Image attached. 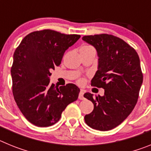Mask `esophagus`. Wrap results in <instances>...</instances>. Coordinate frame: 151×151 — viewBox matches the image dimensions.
Segmentation results:
<instances>
[{
	"label": "esophagus",
	"mask_w": 151,
	"mask_h": 151,
	"mask_svg": "<svg viewBox=\"0 0 151 151\" xmlns=\"http://www.w3.org/2000/svg\"><path fill=\"white\" fill-rule=\"evenodd\" d=\"M85 97H84V91L81 90L79 92V94H78V99L79 100H83Z\"/></svg>",
	"instance_id": "34e87169"
}]
</instances>
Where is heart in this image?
Here are the masks:
<instances>
[{
	"mask_svg": "<svg viewBox=\"0 0 151 151\" xmlns=\"http://www.w3.org/2000/svg\"><path fill=\"white\" fill-rule=\"evenodd\" d=\"M88 48H93V47H92L91 46H83L81 49H88ZM78 82V83L82 84L84 82V79L83 78H79Z\"/></svg>",
	"mask_w": 151,
	"mask_h": 151,
	"instance_id": "obj_1",
	"label": "heart"
}]
</instances>
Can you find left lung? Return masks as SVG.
<instances>
[{"label":"left lung","mask_w":151,"mask_h":151,"mask_svg":"<svg viewBox=\"0 0 151 151\" xmlns=\"http://www.w3.org/2000/svg\"><path fill=\"white\" fill-rule=\"evenodd\" d=\"M82 40L95 47L99 57L91 85L104 89L102 97L84 94L94 104L85 121L92 129L111 130L129 116L137 104L143 82L139 57L132 47L112 35H86Z\"/></svg>","instance_id":"left-lung-1"}]
</instances>
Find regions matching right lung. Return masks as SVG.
<instances>
[{
	"mask_svg": "<svg viewBox=\"0 0 151 151\" xmlns=\"http://www.w3.org/2000/svg\"><path fill=\"white\" fill-rule=\"evenodd\" d=\"M81 36L50 29L29 33L13 54V94L29 122L48 127L60 120L68 104L78 99L79 88L69 83L57 88L50 84V70L60 66L64 53Z\"/></svg>",
	"mask_w": 151,
	"mask_h": 151,
	"instance_id": "right-lung-1",
	"label": "right lung"
}]
</instances>
